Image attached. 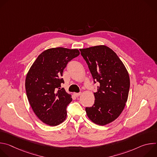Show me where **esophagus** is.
I'll use <instances>...</instances> for the list:
<instances>
[{
    "label": "esophagus",
    "instance_id": "obj_1",
    "mask_svg": "<svg viewBox=\"0 0 157 157\" xmlns=\"http://www.w3.org/2000/svg\"><path fill=\"white\" fill-rule=\"evenodd\" d=\"M74 94V96H76V97H78V96H81V93H74L73 94Z\"/></svg>",
    "mask_w": 157,
    "mask_h": 157
}]
</instances>
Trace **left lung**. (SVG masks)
Instances as JSON below:
<instances>
[{
  "instance_id": "8db88e82",
  "label": "left lung",
  "mask_w": 157,
  "mask_h": 157,
  "mask_svg": "<svg viewBox=\"0 0 157 157\" xmlns=\"http://www.w3.org/2000/svg\"><path fill=\"white\" fill-rule=\"evenodd\" d=\"M79 50L93 79L99 82L94 93V105L86 108L87 116L94 124L105 125L115 121L125 106L130 87L128 73L116 53L105 45Z\"/></svg>"
}]
</instances>
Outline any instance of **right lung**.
<instances>
[{"label": "right lung", "mask_w": 157, "mask_h": 157, "mask_svg": "<svg viewBox=\"0 0 157 157\" xmlns=\"http://www.w3.org/2000/svg\"><path fill=\"white\" fill-rule=\"evenodd\" d=\"M80 54L78 49L63 47L43 52L34 61L25 79L29 103L38 118L43 123L56 126L66 118V107L71 95L61 87L64 69L69 61Z\"/></svg>", "instance_id": "1"}]
</instances>
